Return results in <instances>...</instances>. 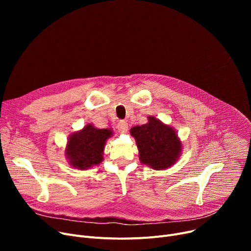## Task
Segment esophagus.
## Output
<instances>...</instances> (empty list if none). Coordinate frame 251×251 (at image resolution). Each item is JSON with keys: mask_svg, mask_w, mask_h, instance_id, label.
<instances>
[{"mask_svg": "<svg viewBox=\"0 0 251 251\" xmlns=\"http://www.w3.org/2000/svg\"><path fill=\"white\" fill-rule=\"evenodd\" d=\"M117 129L120 133H126L128 130V124L125 121H120L117 125Z\"/></svg>", "mask_w": 251, "mask_h": 251, "instance_id": "obj_1", "label": "esophagus"}]
</instances>
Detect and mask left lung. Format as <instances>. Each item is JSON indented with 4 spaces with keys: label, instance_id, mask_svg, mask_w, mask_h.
Returning <instances> with one entry per match:
<instances>
[{
    "label": "left lung",
    "instance_id": "obj_1",
    "mask_svg": "<svg viewBox=\"0 0 251 251\" xmlns=\"http://www.w3.org/2000/svg\"><path fill=\"white\" fill-rule=\"evenodd\" d=\"M148 119L147 124L130 129V134L137 144L140 163L153 170L172 167L182 151V143L176 130L155 117L149 116Z\"/></svg>",
    "mask_w": 251,
    "mask_h": 251
}]
</instances>
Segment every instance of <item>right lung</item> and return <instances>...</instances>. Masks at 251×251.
Returning <instances> with one entry per match:
<instances>
[{
  "label": "right lung",
  "mask_w": 251,
  "mask_h": 251,
  "mask_svg": "<svg viewBox=\"0 0 251 251\" xmlns=\"http://www.w3.org/2000/svg\"><path fill=\"white\" fill-rule=\"evenodd\" d=\"M113 136L111 128L99 129L87 124L68 137L65 150L69 164L80 170H86L100 165L103 161V150L107 141Z\"/></svg>",
  "instance_id": "add662e5"
}]
</instances>
